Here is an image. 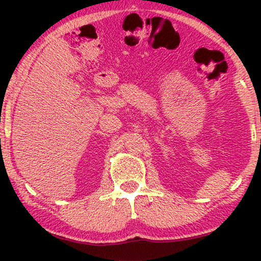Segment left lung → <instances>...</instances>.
Listing matches in <instances>:
<instances>
[{"mask_svg": "<svg viewBox=\"0 0 261 261\" xmlns=\"http://www.w3.org/2000/svg\"><path fill=\"white\" fill-rule=\"evenodd\" d=\"M260 144H261V141H260Z\"/></svg>", "mask_w": 261, "mask_h": 261, "instance_id": "1", "label": "left lung"}]
</instances>
